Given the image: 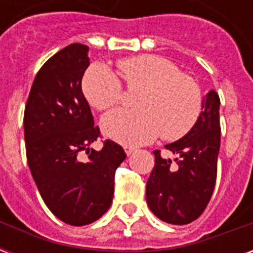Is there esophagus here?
Wrapping results in <instances>:
<instances>
[{"label":"esophagus","mask_w":253,"mask_h":253,"mask_svg":"<svg viewBox=\"0 0 253 253\" xmlns=\"http://www.w3.org/2000/svg\"><path fill=\"white\" fill-rule=\"evenodd\" d=\"M125 152H126L127 156H131L135 152V148H132V146H125Z\"/></svg>","instance_id":"obj_1"}]
</instances>
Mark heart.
Returning a JSON list of instances; mask_svg holds the SVG:
<instances>
[{
  "instance_id": "1",
  "label": "heart",
  "mask_w": 253,
  "mask_h": 253,
  "mask_svg": "<svg viewBox=\"0 0 253 253\" xmlns=\"http://www.w3.org/2000/svg\"><path fill=\"white\" fill-rule=\"evenodd\" d=\"M128 88L142 89L135 105L139 110L118 108L101 121L105 137L127 146H138L163 132L167 139H177L195 126L202 111L198 84L181 74L179 67L157 55H138L118 62ZM85 97L103 111L122 100V84L110 67L94 65L83 80Z\"/></svg>"
}]
</instances>
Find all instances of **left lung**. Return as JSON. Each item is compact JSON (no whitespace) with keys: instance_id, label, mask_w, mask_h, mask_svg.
<instances>
[{"instance_id":"obj_1","label":"left lung","mask_w":253,"mask_h":253,"mask_svg":"<svg viewBox=\"0 0 253 253\" xmlns=\"http://www.w3.org/2000/svg\"><path fill=\"white\" fill-rule=\"evenodd\" d=\"M219 97L211 89L202 100L195 126L165 148L179 159H163L154 150L156 164L146 183V202L156 217L172 225H186L201 215L210 201L217 179L221 141Z\"/></svg>"}]
</instances>
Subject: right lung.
<instances>
[{"instance_id":"right-lung-1","label":"right lung","mask_w":253,"mask_h":253,"mask_svg":"<svg viewBox=\"0 0 253 253\" xmlns=\"http://www.w3.org/2000/svg\"><path fill=\"white\" fill-rule=\"evenodd\" d=\"M89 47L73 43L36 74L24 111V138L31 173L50 211L65 223L84 226L99 219L112 203L115 170L126 159L121 145L100 135L81 89ZM89 153L84 163L80 151Z\"/></svg>"}]
</instances>
